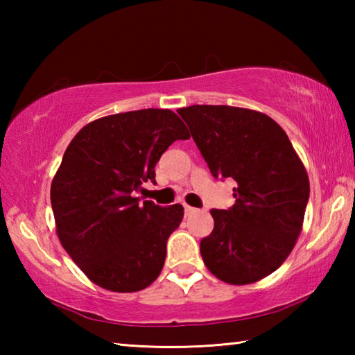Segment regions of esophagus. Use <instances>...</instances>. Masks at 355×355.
<instances>
[{
	"instance_id": "obj_1",
	"label": "esophagus",
	"mask_w": 355,
	"mask_h": 355,
	"mask_svg": "<svg viewBox=\"0 0 355 355\" xmlns=\"http://www.w3.org/2000/svg\"><path fill=\"white\" fill-rule=\"evenodd\" d=\"M197 211L196 208H192V207H189V205H184V214L186 216H191V214H194Z\"/></svg>"
}]
</instances>
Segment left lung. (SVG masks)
Returning a JSON list of instances; mask_svg holds the SVG:
<instances>
[{
    "label": "left lung",
    "instance_id": "left-lung-1",
    "mask_svg": "<svg viewBox=\"0 0 355 355\" xmlns=\"http://www.w3.org/2000/svg\"><path fill=\"white\" fill-rule=\"evenodd\" d=\"M214 178H233L236 202L211 209L214 228L200 241L209 272L248 285L286 260L302 230L310 183L280 125L266 114L222 105L178 110Z\"/></svg>",
    "mask_w": 355,
    "mask_h": 355
}]
</instances>
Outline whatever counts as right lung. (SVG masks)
<instances>
[{"mask_svg":"<svg viewBox=\"0 0 355 355\" xmlns=\"http://www.w3.org/2000/svg\"><path fill=\"white\" fill-rule=\"evenodd\" d=\"M188 137L175 112L150 107L94 120L69 144L51 207L59 241L94 284L135 293L159 275L183 207L141 202L136 192L155 183V166L171 144Z\"/></svg>","mask_w":355,"mask_h":355,"instance_id":"right-lung-1","label":"right lung"}]
</instances>
